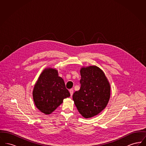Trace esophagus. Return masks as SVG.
<instances>
[{"label":"esophagus","mask_w":146,"mask_h":146,"mask_svg":"<svg viewBox=\"0 0 146 146\" xmlns=\"http://www.w3.org/2000/svg\"><path fill=\"white\" fill-rule=\"evenodd\" d=\"M70 96H72L73 95V90L72 89H70Z\"/></svg>","instance_id":"esophagus-1"}]
</instances>
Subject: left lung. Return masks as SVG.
I'll return each mask as SVG.
<instances>
[{
  "instance_id": "1",
  "label": "left lung",
  "mask_w": 146,
  "mask_h": 146,
  "mask_svg": "<svg viewBox=\"0 0 146 146\" xmlns=\"http://www.w3.org/2000/svg\"><path fill=\"white\" fill-rule=\"evenodd\" d=\"M80 88L73 95L78 111L84 118H91L104 110L110 98V85L103 71L96 66L80 70Z\"/></svg>"
}]
</instances>
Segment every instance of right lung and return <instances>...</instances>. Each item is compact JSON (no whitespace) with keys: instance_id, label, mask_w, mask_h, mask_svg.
<instances>
[{"instance_id":"right-lung-1","label":"right lung","mask_w":146,"mask_h":146,"mask_svg":"<svg viewBox=\"0 0 146 146\" xmlns=\"http://www.w3.org/2000/svg\"><path fill=\"white\" fill-rule=\"evenodd\" d=\"M35 104L40 111L50 114L61 104L63 99L70 97L62 78L57 70H44L35 85L33 91Z\"/></svg>"}]
</instances>
